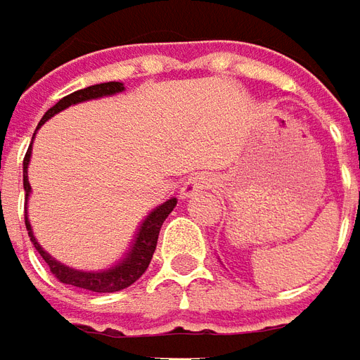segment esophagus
Here are the masks:
<instances>
[{"label": "esophagus", "instance_id": "obj_1", "mask_svg": "<svg viewBox=\"0 0 360 360\" xmlns=\"http://www.w3.org/2000/svg\"><path fill=\"white\" fill-rule=\"evenodd\" d=\"M207 187H211V179L205 175V173H195L193 177L185 181V185H183V189H181V197L183 199H189V197H195L199 191L207 189Z\"/></svg>", "mask_w": 360, "mask_h": 360}]
</instances>
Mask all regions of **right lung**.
Masks as SVG:
<instances>
[{
    "label": "right lung",
    "instance_id": "right-lung-1",
    "mask_svg": "<svg viewBox=\"0 0 360 360\" xmlns=\"http://www.w3.org/2000/svg\"><path fill=\"white\" fill-rule=\"evenodd\" d=\"M124 90H126V88H124L122 82H102V84H94V86L77 90V92H72V94H68V96L60 98L53 108L46 110L45 116L41 118L37 129L41 128L46 120H51L55 114L67 110L68 106H75V104H80V102H88V100H96V98L114 96V94H120V92H124ZM35 134H33V139H35ZM33 139H31V146L27 149L25 160H23L25 209L27 202H29V197H31V185H29L27 169H29V161H31ZM175 205H177V199L171 197V199H167L165 202H161L160 207L151 209V211L148 212V217H146V219L141 221V224L138 226V231L134 234V240L129 242V248L124 252V256H122L120 260H116L112 266L104 268V270H77V268H70L67 264L58 262L57 258H53L35 238L33 229H31V222H29V214H25V226L27 231H29V236H31L33 246H35L37 252L43 256V260H45L46 266L51 268V272L55 274V278H57L58 282L75 285V288H82V290H88V292L112 293L129 288L131 283L138 282L139 278L143 276V272L148 270L149 262H151V258H153V252H155V246H158V236H160L161 224H163V221L169 217V212L175 209Z\"/></svg>",
    "mask_w": 360,
    "mask_h": 360
}]
</instances>
